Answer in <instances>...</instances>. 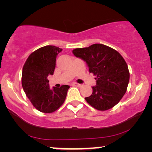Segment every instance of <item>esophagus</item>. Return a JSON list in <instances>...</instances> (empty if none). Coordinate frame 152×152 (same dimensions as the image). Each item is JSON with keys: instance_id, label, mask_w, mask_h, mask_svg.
<instances>
[{"instance_id": "1", "label": "esophagus", "mask_w": 152, "mask_h": 152, "mask_svg": "<svg viewBox=\"0 0 152 152\" xmlns=\"http://www.w3.org/2000/svg\"><path fill=\"white\" fill-rule=\"evenodd\" d=\"M72 85H73V86H75V87H82V85H81V84H78V83H72Z\"/></svg>"}]
</instances>
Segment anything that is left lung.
<instances>
[{"label": "left lung", "mask_w": 152, "mask_h": 152, "mask_svg": "<svg viewBox=\"0 0 152 152\" xmlns=\"http://www.w3.org/2000/svg\"><path fill=\"white\" fill-rule=\"evenodd\" d=\"M72 53L86 62L90 72L96 76V86L85 100L100 111L110 110L118 104L127 89L129 81L128 66L122 56L113 48L102 44L76 48Z\"/></svg>", "instance_id": "obj_1"}]
</instances>
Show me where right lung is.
I'll list each match as a JSON object with an SVG mask.
<instances>
[{"label":"right lung","mask_w":152,"mask_h":152,"mask_svg":"<svg viewBox=\"0 0 152 152\" xmlns=\"http://www.w3.org/2000/svg\"><path fill=\"white\" fill-rule=\"evenodd\" d=\"M62 50L54 45H46L32 53L23 68L22 86L35 109L44 113L56 111L63 104L69 85L50 88L48 77L53 75L57 55Z\"/></svg>","instance_id":"add662e5"}]
</instances>
